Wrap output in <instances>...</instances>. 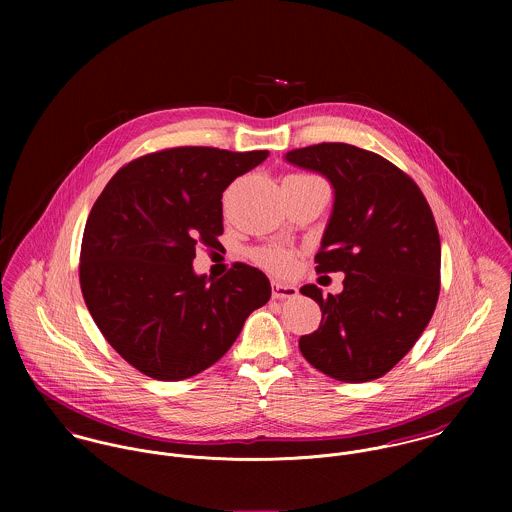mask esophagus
<instances>
[{
    "instance_id": "esophagus-1",
    "label": "esophagus",
    "mask_w": 512,
    "mask_h": 512,
    "mask_svg": "<svg viewBox=\"0 0 512 512\" xmlns=\"http://www.w3.org/2000/svg\"><path fill=\"white\" fill-rule=\"evenodd\" d=\"M272 290H274L272 293L276 299H292L297 295V288L292 284H284V282H274Z\"/></svg>"
}]
</instances>
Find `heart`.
Here are the masks:
<instances>
[{
	"instance_id": "1",
	"label": "heart",
	"mask_w": 512,
	"mask_h": 512,
	"mask_svg": "<svg viewBox=\"0 0 512 512\" xmlns=\"http://www.w3.org/2000/svg\"><path fill=\"white\" fill-rule=\"evenodd\" d=\"M254 258L260 266H264L272 272H278V274H288L292 270V254L284 248H262L254 254Z\"/></svg>"
}]
</instances>
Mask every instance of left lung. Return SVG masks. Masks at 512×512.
Returning <instances> with one entry per match:
<instances>
[{
  "label": "left lung",
  "instance_id": "obj_1",
  "mask_svg": "<svg viewBox=\"0 0 512 512\" xmlns=\"http://www.w3.org/2000/svg\"><path fill=\"white\" fill-rule=\"evenodd\" d=\"M286 161L331 183L333 211L315 270L345 274L337 295L315 284L299 290L323 313L299 351L331 378H380L414 347L438 303L441 246L432 209L404 171L361 147H299Z\"/></svg>",
  "mask_w": 512,
  "mask_h": 512
}]
</instances>
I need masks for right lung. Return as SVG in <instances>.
<instances>
[{"instance_id":"right-lung-1","label":"right lung","mask_w":512,"mask_h":512,"mask_svg":"<svg viewBox=\"0 0 512 512\" xmlns=\"http://www.w3.org/2000/svg\"><path fill=\"white\" fill-rule=\"evenodd\" d=\"M268 151L173 147L122 167L96 199L82 236L80 288L106 341L155 380L215 365L270 280L234 264L219 280L193 270L195 248L219 246L222 193Z\"/></svg>"}]
</instances>
